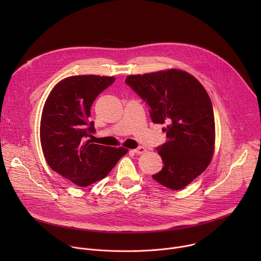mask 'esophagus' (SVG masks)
Returning <instances> with one entry per match:
<instances>
[{
    "instance_id": "obj_1",
    "label": "esophagus",
    "mask_w": 261,
    "mask_h": 261,
    "mask_svg": "<svg viewBox=\"0 0 261 261\" xmlns=\"http://www.w3.org/2000/svg\"><path fill=\"white\" fill-rule=\"evenodd\" d=\"M134 153H136L137 155H141V154H144L146 152V148L143 147V146H138L137 148H135V150H133Z\"/></svg>"
}]
</instances>
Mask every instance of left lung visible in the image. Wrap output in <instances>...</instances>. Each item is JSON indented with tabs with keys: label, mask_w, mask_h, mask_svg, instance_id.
<instances>
[{
	"label": "left lung",
	"mask_w": 261,
	"mask_h": 261,
	"mask_svg": "<svg viewBox=\"0 0 261 261\" xmlns=\"http://www.w3.org/2000/svg\"><path fill=\"white\" fill-rule=\"evenodd\" d=\"M125 83L146 103L152 121L167 125V140L157 148L164 165L153 178L171 190L185 188L213 159L215 118L208 94L179 69L128 75Z\"/></svg>",
	"instance_id": "1"
}]
</instances>
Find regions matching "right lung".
I'll list each match as a JSON object with an SVG mask.
<instances>
[{
  "instance_id": "obj_1",
  "label": "right lung",
  "mask_w": 261,
  "mask_h": 261,
  "mask_svg": "<svg viewBox=\"0 0 261 261\" xmlns=\"http://www.w3.org/2000/svg\"><path fill=\"white\" fill-rule=\"evenodd\" d=\"M116 81L114 76L74 75L50 91L41 115L40 141L49 167L72 184L87 187L104 178L128 148L92 143L89 122L97 96Z\"/></svg>"
}]
</instances>
